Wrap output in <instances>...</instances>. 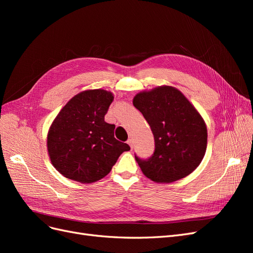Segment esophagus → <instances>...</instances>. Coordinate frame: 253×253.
<instances>
[{"label":"esophagus","mask_w":253,"mask_h":253,"mask_svg":"<svg viewBox=\"0 0 253 253\" xmlns=\"http://www.w3.org/2000/svg\"><path fill=\"white\" fill-rule=\"evenodd\" d=\"M127 143H128L129 147H131V149H133V147H134V140H133L132 138H129V139L127 140Z\"/></svg>","instance_id":"34e87169"}]
</instances>
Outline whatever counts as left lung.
Here are the masks:
<instances>
[{"label": "left lung", "instance_id": "left-lung-1", "mask_svg": "<svg viewBox=\"0 0 253 253\" xmlns=\"http://www.w3.org/2000/svg\"><path fill=\"white\" fill-rule=\"evenodd\" d=\"M152 129L155 151L148 159L135 155L142 173L155 182H173L200 166L207 149V126L180 90L163 85L133 99Z\"/></svg>", "mask_w": 253, "mask_h": 253}]
</instances>
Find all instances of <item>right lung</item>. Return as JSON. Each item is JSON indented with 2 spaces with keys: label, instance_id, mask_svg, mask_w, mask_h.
<instances>
[{
  "label": "right lung",
  "instance_id": "1",
  "mask_svg": "<svg viewBox=\"0 0 253 253\" xmlns=\"http://www.w3.org/2000/svg\"><path fill=\"white\" fill-rule=\"evenodd\" d=\"M114 96L88 89L74 96L59 112L47 134L52 166L66 178L91 183L108 175L127 143L114 137L115 125L104 121Z\"/></svg>",
  "mask_w": 253,
  "mask_h": 253
}]
</instances>
